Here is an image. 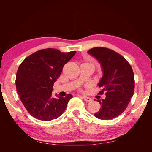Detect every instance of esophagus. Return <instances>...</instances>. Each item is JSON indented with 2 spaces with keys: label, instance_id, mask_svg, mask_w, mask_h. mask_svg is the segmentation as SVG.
<instances>
[{
  "label": "esophagus",
  "instance_id": "esophagus-1",
  "mask_svg": "<svg viewBox=\"0 0 152 152\" xmlns=\"http://www.w3.org/2000/svg\"><path fill=\"white\" fill-rule=\"evenodd\" d=\"M83 99L86 101V102H89L92 101V99L91 98L87 97V96H83Z\"/></svg>",
  "mask_w": 152,
  "mask_h": 152
}]
</instances>
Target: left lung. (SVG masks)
<instances>
[{
    "instance_id": "obj_1",
    "label": "left lung",
    "mask_w": 152,
    "mask_h": 152,
    "mask_svg": "<svg viewBox=\"0 0 152 152\" xmlns=\"http://www.w3.org/2000/svg\"><path fill=\"white\" fill-rule=\"evenodd\" d=\"M100 63L103 76L98 86L105 92V99L97 100L99 111L94 116L102 120L115 118L126 110L134 91L132 69L122 55L105 48H94L87 51Z\"/></svg>"
}]
</instances>
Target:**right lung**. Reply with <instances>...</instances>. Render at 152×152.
I'll return each instance as SVG.
<instances>
[{
  "mask_svg": "<svg viewBox=\"0 0 152 152\" xmlns=\"http://www.w3.org/2000/svg\"><path fill=\"white\" fill-rule=\"evenodd\" d=\"M75 53L45 49L30 55L20 64L16 73V90L31 116L49 121L58 118L65 111L73 96L54 98L52 96L53 87L64 65Z\"/></svg>",
  "mask_w": 152,
  "mask_h": 152,
  "instance_id": "obj_1",
  "label": "right lung"
}]
</instances>
